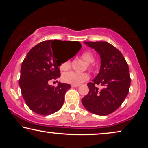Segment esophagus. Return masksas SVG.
Segmentation results:
<instances>
[{
    "label": "esophagus",
    "mask_w": 148,
    "mask_h": 148,
    "mask_svg": "<svg viewBox=\"0 0 148 148\" xmlns=\"http://www.w3.org/2000/svg\"><path fill=\"white\" fill-rule=\"evenodd\" d=\"M79 85H71V87L72 88H77V87H78Z\"/></svg>",
    "instance_id": "obj_1"
}]
</instances>
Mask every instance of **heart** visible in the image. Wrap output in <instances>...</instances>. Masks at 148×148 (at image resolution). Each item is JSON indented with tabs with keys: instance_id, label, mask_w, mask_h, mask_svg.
I'll list each match as a JSON object with an SVG mask.
<instances>
[{
	"instance_id": "b5f03b06",
	"label": "heart",
	"mask_w": 148,
	"mask_h": 148,
	"mask_svg": "<svg viewBox=\"0 0 148 148\" xmlns=\"http://www.w3.org/2000/svg\"><path fill=\"white\" fill-rule=\"evenodd\" d=\"M81 57L87 63L89 68H91L90 64L94 62L95 58L93 53L91 51L84 52L81 55ZM71 67V61L70 60H65L62 62L60 64V68L61 70L66 71L69 69ZM88 79V75L86 73H75L73 71H69L64 73L62 76V79L64 82L67 83L72 85H79L81 83L85 82Z\"/></svg>"
}]
</instances>
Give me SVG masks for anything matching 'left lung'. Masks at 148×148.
Returning a JSON list of instances; mask_svg holds the SVG:
<instances>
[{
  "instance_id": "obj_1",
  "label": "left lung",
  "mask_w": 148,
  "mask_h": 148,
  "mask_svg": "<svg viewBox=\"0 0 148 148\" xmlns=\"http://www.w3.org/2000/svg\"><path fill=\"white\" fill-rule=\"evenodd\" d=\"M100 56V72L88 84L89 93L82 98L85 108L93 114L105 116L122 104L131 84L129 66L118 49L106 42H84ZM103 86L98 90L97 85Z\"/></svg>"
}]
</instances>
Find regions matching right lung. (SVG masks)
Returning <instances> with one entry per match:
<instances>
[{"instance_id":"right-lung-1","label":"right lung","mask_w":148,"mask_h":148,"mask_svg":"<svg viewBox=\"0 0 148 148\" xmlns=\"http://www.w3.org/2000/svg\"><path fill=\"white\" fill-rule=\"evenodd\" d=\"M75 47V55L82 44L77 41L48 40L34 46L21 64L19 86L27 106L40 115H49L57 112L63 105L64 94L71 88L69 84L58 82L57 87L50 86L48 82L60 77L58 59V46Z\"/></svg>"}]
</instances>
